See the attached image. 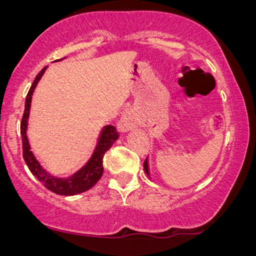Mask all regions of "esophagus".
I'll return each mask as SVG.
<instances>
[{
    "instance_id": "esophagus-1",
    "label": "esophagus",
    "mask_w": 256,
    "mask_h": 256,
    "mask_svg": "<svg viewBox=\"0 0 256 256\" xmlns=\"http://www.w3.org/2000/svg\"><path fill=\"white\" fill-rule=\"evenodd\" d=\"M138 125V118L134 112H126L118 122V130L120 132H128Z\"/></svg>"
}]
</instances>
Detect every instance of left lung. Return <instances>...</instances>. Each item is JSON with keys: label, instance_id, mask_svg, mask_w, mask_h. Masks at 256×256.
<instances>
[{"label": "left lung", "instance_id": "1", "mask_svg": "<svg viewBox=\"0 0 256 256\" xmlns=\"http://www.w3.org/2000/svg\"><path fill=\"white\" fill-rule=\"evenodd\" d=\"M144 171L146 174H149V168H148V158H146L144 161Z\"/></svg>", "mask_w": 256, "mask_h": 256}]
</instances>
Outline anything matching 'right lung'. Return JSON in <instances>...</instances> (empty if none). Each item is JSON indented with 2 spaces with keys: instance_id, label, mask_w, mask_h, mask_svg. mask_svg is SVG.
<instances>
[{
  "instance_id": "obj_1",
  "label": "right lung",
  "mask_w": 256,
  "mask_h": 256,
  "mask_svg": "<svg viewBox=\"0 0 256 256\" xmlns=\"http://www.w3.org/2000/svg\"><path fill=\"white\" fill-rule=\"evenodd\" d=\"M46 70V67H44L42 71L36 76L30 90H28V95H26L25 110L24 114H22V124H20V132H22V156H24L26 165H28V170L32 172V174H34V177L46 188V189L55 194H58V195L71 196L76 195V194L86 192V190L92 188L94 185L100 180V178L104 174V156L106 152H107L108 149L113 146V143L118 140L119 134L114 126H106L104 131H102L98 148H96L95 152H94L92 158H90L89 162H88L83 168L79 170V171L77 173H74L72 177L64 179L56 178L54 177V176H52L50 173L46 172V170H43L42 166L38 164L36 158L34 156V154H32V152L30 150L28 137H26V128H28V112H30L31 106V96L32 94H34V88H36L38 80L42 77Z\"/></svg>"
}]
</instances>
